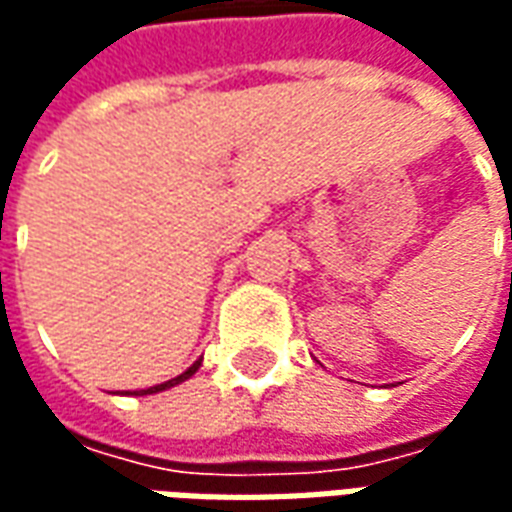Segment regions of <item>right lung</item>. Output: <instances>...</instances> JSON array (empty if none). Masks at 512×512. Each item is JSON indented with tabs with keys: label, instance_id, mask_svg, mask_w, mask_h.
Returning <instances> with one entry per match:
<instances>
[{
	"label": "right lung",
	"instance_id": "add662e5",
	"mask_svg": "<svg viewBox=\"0 0 512 512\" xmlns=\"http://www.w3.org/2000/svg\"><path fill=\"white\" fill-rule=\"evenodd\" d=\"M200 365H202V359H197V362H194V365H191L189 370H186V373H180V376L169 378V381H164V384H156V386H147V389H139V392H134V395H156V392H164V389H169V386H178L180 381H186V378L194 376V373L200 370Z\"/></svg>",
	"mask_w": 512,
	"mask_h": 512
}]
</instances>
